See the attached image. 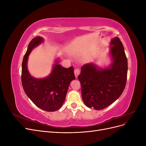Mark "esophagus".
Wrapping results in <instances>:
<instances>
[{
    "label": "esophagus",
    "mask_w": 146,
    "mask_h": 146,
    "mask_svg": "<svg viewBox=\"0 0 146 146\" xmlns=\"http://www.w3.org/2000/svg\"><path fill=\"white\" fill-rule=\"evenodd\" d=\"M80 73V70H79L78 69H76L74 70V74H75V76H76V78H77L78 76Z\"/></svg>",
    "instance_id": "esophagus-1"
}]
</instances>
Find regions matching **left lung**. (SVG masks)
Returning <instances> with one entry per match:
<instances>
[{"instance_id":"obj_1","label":"left lung","mask_w":146,"mask_h":146,"mask_svg":"<svg viewBox=\"0 0 146 146\" xmlns=\"http://www.w3.org/2000/svg\"><path fill=\"white\" fill-rule=\"evenodd\" d=\"M111 63L102 68L94 63L84 64L78 78L81 84L82 97L88 107L105 108L121 96L126 85L128 63L124 48L118 37L110 42Z\"/></svg>"}]
</instances>
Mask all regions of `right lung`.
I'll return each mask as SVG.
<instances>
[{
	"label": "right lung",
	"mask_w": 146,
	"mask_h": 146,
	"mask_svg": "<svg viewBox=\"0 0 146 146\" xmlns=\"http://www.w3.org/2000/svg\"><path fill=\"white\" fill-rule=\"evenodd\" d=\"M43 41V38L36 36L30 42L22 64L21 80L25 94L33 104L39 108L52 112L63 105L70 83L76 77L73 67H62L58 58L55 60L48 76L38 78L31 76L27 68L29 56L33 48Z\"/></svg>",
	"instance_id": "1"
}]
</instances>
